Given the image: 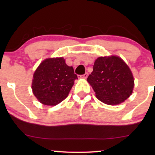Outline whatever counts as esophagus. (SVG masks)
Returning a JSON list of instances; mask_svg holds the SVG:
<instances>
[{"instance_id":"1","label":"esophagus","mask_w":155,"mask_h":155,"mask_svg":"<svg viewBox=\"0 0 155 155\" xmlns=\"http://www.w3.org/2000/svg\"><path fill=\"white\" fill-rule=\"evenodd\" d=\"M87 76H88V74L87 73H85L84 75L81 76V78H82V79H87Z\"/></svg>"}]
</instances>
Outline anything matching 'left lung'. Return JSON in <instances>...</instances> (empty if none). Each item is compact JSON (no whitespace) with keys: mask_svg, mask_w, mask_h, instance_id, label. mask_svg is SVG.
I'll list each match as a JSON object with an SVG mask.
<instances>
[{"mask_svg":"<svg viewBox=\"0 0 155 155\" xmlns=\"http://www.w3.org/2000/svg\"><path fill=\"white\" fill-rule=\"evenodd\" d=\"M87 81L99 101L118 105L132 94L134 79L130 69L120 57H100L93 65Z\"/></svg>","mask_w":155,"mask_h":155,"instance_id":"left-lung-1","label":"left lung"}]
</instances>
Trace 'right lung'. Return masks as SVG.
I'll return each instance as SVG.
<instances>
[{
    "label": "right lung",
    "instance_id": "add662e5",
    "mask_svg": "<svg viewBox=\"0 0 155 155\" xmlns=\"http://www.w3.org/2000/svg\"><path fill=\"white\" fill-rule=\"evenodd\" d=\"M77 79L73 67L67 65L63 58H47L34 72L32 90L42 104L56 106L68 97Z\"/></svg>",
    "mask_w": 155,
    "mask_h": 155
}]
</instances>
